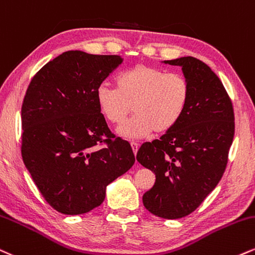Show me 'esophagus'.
<instances>
[{"instance_id": "34e87169", "label": "esophagus", "mask_w": 255, "mask_h": 255, "mask_svg": "<svg viewBox=\"0 0 255 255\" xmlns=\"http://www.w3.org/2000/svg\"><path fill=\"white\" fill-rule=\"evenodd\" d=\"M130 146H131V148H133L134 154H136V153H137V149H139V145H137L136 142H134V141H131V142H130Z\"/></svg>"}]
</instances>
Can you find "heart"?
<instances>
[{"instance_id":"1","label":"heart","mask_w":255,"mask_h":255,"mask_svg":"<svg viewBox=\"0 0 255 255\" xmlns=\"http://www.w3.org/2000/svg\"><path fill=\"white\" fill-rule=\"evenodd\" d=\"M191 88L184 76L167 73L159 67L137 64L119 76L118 88L102 83L96 101L104 118L120 126L119 134L127 139H140L154 130L165 134L179 124L188 109Z\"/></svg>"}]
</instances>
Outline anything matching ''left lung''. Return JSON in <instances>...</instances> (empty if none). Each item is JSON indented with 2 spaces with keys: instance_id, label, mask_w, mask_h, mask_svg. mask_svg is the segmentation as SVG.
Returning a JSON list of instances; mask_svg holds the SVG:
<instances>
[{
  "instance_id": "obj_1",
  "label": "left lung",
  "mask_w": 255,
  "mask_h": 255,
  "mask_svg": "<svg viewBox=\"0 0 255 255\" xmlns=\"http://www.w3.org/2000/svg\"><path fill=\"white\" fill-rule=\"evenodd\" d=\"M182 66L191 88L183 119L160 139L145 142L136 160L155 174L142 196L153 215L174 220L195 211L215 189L228 162L235 133L234 108L220 78L194 57L165 60Z\"/></svg>"
}]
</instances>
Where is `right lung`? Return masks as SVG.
I'll list each match as a JSON object with an SVG mask.
<instances>
[{"label": "right lung", "mask_w": 255, "mask_h": 255, "mask_svg": "<svg viewBox=\"0 0 255 255\" xmlns=\"http://www.w3.org/2000/svg\"><path fill=\"white\" fill-rule=\"evenodd\" d=\"M119 56L67 51L30 81L21 108V154L45 201L65 215L102 204L106 186L133 166L128 141L115 136L96 90Z\"/></svg>", "instance_id": "1"}]
</instances>
